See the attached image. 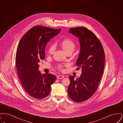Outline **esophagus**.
<instances>
[{
    "label": "esophagus",
    "instance_id": "34e87169",
    "mask_svg": "<svg viewBox=\"0 0 123 123\" xmlns=\"http://www.w3.org/2000/svg\"><path fill=\"white\" fill-rule=\"evenodd\" d=\"M64 75H59L58 76H57V79H62V78H64Z\"/></svg>",
    "mask_w": 123,
    "mask_h": 123
}]
</instances>
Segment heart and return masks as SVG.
<instances>
[{
	"label": "heart",
	"mask_w": 123,
	"mask_h": 123,
	"mask_svg": "<svg viewBox=\"0 0 123 123\" xmlns=\"http://www.w3.org/2000/svg\"><path fill=\"white\" fill-rule=\"evenodd\" d=\"M60 45L62 47L63 50L66 53L72 51L73 52L74 50L75 47V44L74 42L69 39H66L63 40L60 43ZM55 50V47L54 45H51L48 49V53L49 54H52ZM62 66L60 65L59 66V69H61Z\"/></svg>",
	"instance_id": "b5f03b06"
}]
</instances>
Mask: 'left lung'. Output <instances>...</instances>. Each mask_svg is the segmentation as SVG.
Returning a JSON list of instances; mask_svg holds the SVG:
<instances>
[{"mask_svg": "<svg viewBox=\"0 0 123 123\" xmlns=\"http://www.w3.org/2000/svg\"><path fill=\"white\" fill-rule=\"evenodd\" d=\"M69 33L78 38L80 50L76 65L82 68L80 77L70 76L68 93L71 99L82 102L90 98L96 91L105 65V53L98 38L85 27L69 29Z\"/></svg>", "mask_w": 123, "mask_h": 123, "instance_id": "1", "label": "left lung"}]
</instances>
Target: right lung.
Segmentation results:
<instances>
[{"label":"right lung","mask_w":123,"mask_h":123,"mask_svg":"<svg viewBox=\"0 0 123 123\" xmlns=\"http://www.w3.org/2000/svg\"><path fill=\"white\" fill-rule=\"evenodd\" d=\"M60 31L35 26L23 36L18 44L16 57L18 75L27 93L37 99L48 95L51 85L56 79L52 74H41L38 63L45 59L47 43Z\"/></svg>","instance_id":"obj_1"}]
</instances>
